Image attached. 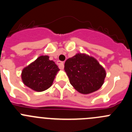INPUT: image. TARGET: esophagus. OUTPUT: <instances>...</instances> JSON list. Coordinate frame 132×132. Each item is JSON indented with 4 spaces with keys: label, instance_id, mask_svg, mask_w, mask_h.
<instances>
[{
    "label": "esophagus",
    "instance_id": "obj_1",
    "mask_svg": "<svg viewBox=\"0 0 132 132\" xmlns=\"http://www.w3.org/2000/svg\"><path fill=\"white\" fill-rule=\"evenodd\" d=\"M57 64L58 66H59V67L61 69H63L64 68V64L63 61H57Z\"/></svg>",
    "mask_w": 132,
    "mask_h": 132
}]
</instances>
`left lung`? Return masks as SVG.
Listing matches in <instances>:
<instances>
[{"label":"left lung","instance_id":"left-lung-1","mask_svg":"<svg viewBox=\"0 0 132 132\" xmlns=\"http://www.w3.org/2000/svg\"><path fill=\"white\" fill-rule=\"evenodd\" d=\"M65 71L71 85L82 94H90L101 88L106 77L105 70L93 57L77 53L65 63Z\"/></svg>","mask_w":132,"mask_h":132}]
</instances>
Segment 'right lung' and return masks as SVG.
Wrapping results in <instances>:
<instances>
[{
  "mask_svg": "<svg viewBox=\"0 0 132 132\" xmlns=\"http://www.w3.org/2000/svg\"><path fill=\"white\" fill-rule=\"evenodd\" d=\"M59 70L54 61L49 59V56L42 55L23 69L22 79L27 87L42 92L52 86Z\"/></svg>",
  "mask_w": 132,
  "mask_h": 132,
  "instance_id": "right-lung-1",
  "label": "right lung"
}]
</instances>
